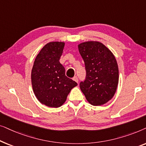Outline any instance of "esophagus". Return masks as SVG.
Returning a JSON list of instances; mask_svg holds the SVG:
<instances>
[{"label":"esophagus","mask_w":146,"mask_h":146,"mask_svg":"<svg viewBox=\"0 0 146 146\" xmlns=\"http://www.w3.org/2000/svg\"><path fill=\"white\" fill-rule=\"evenodd\" d=\"M73 80H74L75 82H76L77 83H78V78L77 76H74L73 78Z\"/></svg>","instance_id":"esophagus-1"}]
</instances>
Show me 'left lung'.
<instances>
[{
  "label": "left lung",
  "mask_w": 146,
  "mask_h": 146,
  "mask_svg": "<svg viewBox=\"0 0 146 146\" xmlns=\"http://www.w3.org/2000/svg\"><path fill=\"white\" fill-rule=\"evenodd\" d=\"M78 50L85 64L86 78L80 87L93 106H101L112 98L119 80L118 66L111 52L99 42L80 44Z\"/></svg>",
  "instance_id": "8db88e82"
}]
</instances>
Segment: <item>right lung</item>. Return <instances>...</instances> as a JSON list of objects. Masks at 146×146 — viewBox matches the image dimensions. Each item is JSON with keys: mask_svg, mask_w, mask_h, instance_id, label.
Returning <instances> with one entry per match:
<instances>
[{"mask_svg": "<svg viewBox=\"0 0 146 146\" xmlns=\"http://www.w3.org/2000/svg\"><path fill=\"white\" fill-rule=\"evenodd\" d=\"M64 42H51L44 46L36 57L32 69L31 80L34 93L39 102L46 106L58 108L78 85L65 75L60 63Z\"/></svg>", "mask_w": 146, "mask_h": 146, "instance_id": "1", "label": "right lung"}]
</instances>
